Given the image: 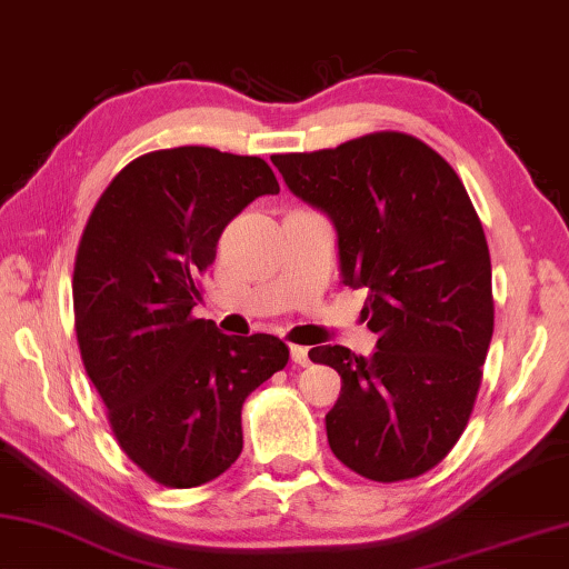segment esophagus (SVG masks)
Here are the masks:
<instances>
[{"mask_svg":"<svg viewBox=\"0 0 569 569\" xmlns=\"http://www.w3.org/2000/svg\"><path fill=\"white\" fill-rule=\"evenodd\" d=\"M290 352H292V362L295 365H300V367H307L310 365L312 360H310V350H307V347H300V345H292L290 347Z\"/></svg>","mask_w":569,"mask_h":569,"instance_id":"esophagus-1","label":"esophagus"}]
</instances>
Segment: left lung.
<instances>
[{
	"mask_svg": "<svg viewBox=\"0 0 569 569\" xmlns=\"http://www.w3.org/2000/svg\"><path fill=\"white\" fill-rule=\"evenodd\" d=\"M292 192L337 229L342 282L367 287L380 337L365 360L320 345L342 377L327 412L337 460L375 482L440 465L465 432L492 340V264L470 194L445 157L405 132L272 157Z\"/></svg>",
	"mask_w": 569,
	"mask_h": 569,
	"instance_id": "1",
	"label": "left lung"
}]
</instances>
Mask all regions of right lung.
<instances>
[{
	"label": "right lung",
	"instance_id": "1",
	"mask_svg": "<svg viewBox=\"0 0 569 569\" xmlns=\"http://www.w3.org/2000/svg\"><path fill=\"white\" fill-rule=\"evenodd\" d=\"M277 192L259 157L157 149L109 182L79 239L72 300L84 370L119 447L164 487H199L234 465L242 402L290 360L274 335L229 337L192 315L224 227Z\"/></svg>",
	"mask_w": 569,
	"mask_h": 569
}]
</instances>
